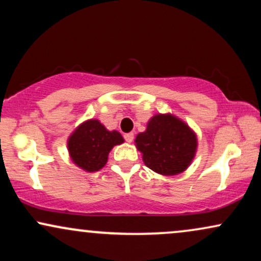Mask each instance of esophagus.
Segmentation results:
<instances>
[{
    "mask_svg": "<svg viewBox=\"0 0 261 261\" xmlns=\"http://www.w3.org/2000/svg\"><path fill=\"white\" fill-rule=\"evenodd\" d=\"M124 139L126 142H133L134 141V134L133 133H128L124 135Z\"/></svg>",
    "mask_w": 261,
    "mask_h": 261,
    "instance_id": "esophagus-1",
    "label": "esophagus"
}]
</instances>
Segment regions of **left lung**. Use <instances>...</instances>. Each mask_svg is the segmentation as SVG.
<instances>
[{
  "label": "left lung",
  "mask_w": 261,
  "mask_h": 261,
  "mask_svg": "<svg viewBox=\"0 0 261 261\" xmlns=\"http://www.w3.org/2000/svg\"><path fill=\"white\" fill-rule=\"evenodd\" d=\"M135 142L146 166L162 175L184 172L194 160L197 147L194 131L170 114L154 115Z\"/></svg>",
  "instance_id": "1"
}]
</instances>
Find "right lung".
Listing matches in <instances>:
<instances>
[{"label":"right lung","mask_w":261,"mask_h":261,"mask_svg":"<svg viewBox=\"0 0 261 261\" xmlns=\"http://www.w3.org/2000/svg\"><path fill=\"white\" fill-rule=\"evenodd\" d=\"M124 139L118 131H109L99 120H87L81 124L68 139L71 160L86 172H97L106 166L108 154Z\"/></svg>","instance_id":"right-lung-1"}]
</instances>
